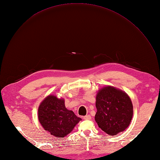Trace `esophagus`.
I'll use <instances>...</instances> for the list:
<instances>
[{
  "label": "esophagus",
  "mask_w": 160,
  "mask_h": 160,
  "mask_svg": "<svg viewBox=\"0 0 160 160\" xmlns=\"http://www.w3.org/2000/svg\"><path fill=\"white\" fill-rule=\"evenodd\" d=\"M83 119H85V120H89V119H91V116L89 115H87L83 117Z\"/></svg>",
  "instance_id": "1"
}]
</instances>
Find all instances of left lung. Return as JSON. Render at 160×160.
<instances>
[{
    "mask_svg": "<svg viewBox=\"0 0 160 160\" xmlns=\"http://www.w3.org/2000/svg\"><path fill=\"white\" fill-rule=\"evenodd\" d=\"M95 119L99 128L110 136H115L129 126L133 106L128 95L121 90L107 86L99 90L96 97Z\"/></svg>",
    "mask_w": 160,
    "mask_h": 160,
    "instance_id": "1",
    "label": "left lung"
}]
</instances>
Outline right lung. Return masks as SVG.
Here are the masks:
<instances>
[{"mask_svg":"<svg viewBox=\"0 0 160 160\" xmlns=\"http://www.w3.org/2000/svg\"><path fill=\"white\" fill-rule=\"evenodd\" d=\"M38 119L44 129L56 138H64L81 121L65 108L64 100L54 95L48 96L40 104Z\"/></svg>","mask_w":160,"mask_h":160,"instance_id":"obj_1","label":"right lung"}]
</instances>
